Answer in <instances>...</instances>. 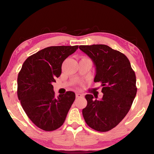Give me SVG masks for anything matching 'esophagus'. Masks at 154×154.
Listing matches in <instances>:
<instances>
[{"mask_svg": "<svg viewBox=\"0 0 154 154\" xmlns=\"http://www.w3.org/2000/svg\"><path fill=\"white\" fill-rule=\"evenodd\" d=\"M76 98H79V97H83V95L80 94V93H76Z\"/></svg>", "mask_w": 154, "mask_h": 154, "instance_id": "1", "label": "esophagus"}]
</instances>
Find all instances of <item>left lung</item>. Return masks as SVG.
<instances>
[{
	"mask_svg": "<svg viewBox=\"0 0 154 154\" xmlns=\"http://www.w3.org/2000/svg\"><path fill=\"white\" fill-rule=\"evenodd\" d=\"M79 48L94 63V82L101 83L103 94L101 100L85 95L87 105L82 110L83 118L92 129L107 132L122 122L130 109L137 93L136 74L127 57L108 45H80Z\"/></svg>",
	"mask_w": 154,
	"mask_h": 154,
	"instance_id": "obj_1",
	"label": "left lung"
}]
</instances>
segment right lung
<instances>
[{
  "mask_svg": "<svg viewBox=\"0 0 154 154\" xmlns=\"http://www.w3.org/2000/svg\"><path fill=\"white\" fill-rule=\"evenodd\" d=\"M78 48L63 45L42 49L26 60L18 73V100L31 122L45 131L61 127L75 100L72 91L56 98L52 83L61 74L63 62Z\"/></svg>",
  "mask_w": 154,
  "mask_h": 154,
  "instance_id": "1",
  "label": "right lung"
}]
</instances>
